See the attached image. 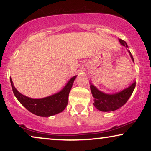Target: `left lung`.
Listing matches in <instances>:
<instances>
[{
	"instance_id": "1",
	"label": "left lung",
	"mask_w": 151,
	"mask_h": 151,
	"mask_svg": "<svg viewBox=\"0 0 151 151\" xmlns=\"http://www.w3.org/2000/svg\"><path fill=\"white\" fill-rule=\"evenodd\" d=\"M119 41L122 45L128 48V45L124 40L119 39ZM128 51L134 63L133 55L129 50H128ZM135 84L136 82H134L129 87L126 88L122 91L117 92L115 94H106L99 91L96 86L91 84V91L94 98L93 105L99 111H104V112L117 110L127 103L135 89Z\"/></svg>"
}]
</instances>
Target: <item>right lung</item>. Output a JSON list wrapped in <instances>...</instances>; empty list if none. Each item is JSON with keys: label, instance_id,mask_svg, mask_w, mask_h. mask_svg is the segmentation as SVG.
<instances>
[{"label": "right lung", "instance_id": "add662e5", "mask_svg": "<svg viewBox=\"0 0 151 151\" xmlns=\"http://www.w3.org/2000/svg\"><path fill=\"white\" fill-rule=\"evenodd\" d=\"M76 77L77 76L72 77L60 92L46 98L39 99L28 98L18 92L14 87L11 78L10 82L14 96L22 106L38 116L50 117L65 110L68 103L69 92Z\"/></svg>", "mask_w": 151, "mask_h": 151}]
</instances>
